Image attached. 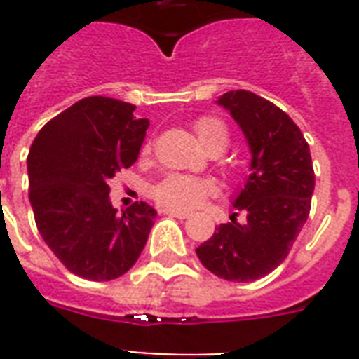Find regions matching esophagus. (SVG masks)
Listing matches in <instances>:
<instances>
[{
	"instance_id": "1",
	"label": "esophagus",
	"mask_w": 359,
	"mask_h": 359,
	"mask_svg": "<svg viewBox=\"0 0 359 359\" xmlns=\"http://www.w3.org/2000/svg\"><path fill=\"white\" fill-rule=\"evenodd\" d=\"M163 214H168V216H173V218L179 219H186L190 216L188 210H179V208H163Z\"/></svg>"
}]
</instances>
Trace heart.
Instances as JSON below:
<instances>
[{
  "label": "heart",
  "instance_id": "heart-1",
  "mask_svg": "<svg viewBox=\"0 0 359 359\" xmlns=\"http://www.w3.org/2000/svg\"><path fill=\"white\" fill-rule=\"evenodd\" d=\"M196 135L205 151L225 149L229 135L227 130L216 119H199L196 123ZM210 194L208 182L194 179L188 175H169L154 188V197L171 208H194L201 205L203 199Z\"/></svg>",
  "mask_w": 359,
  "mask_h": 359
}]
</instances>
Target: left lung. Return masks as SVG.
<instances>
[{
  "mask_svg": "<svg viewBox=\"0 0 359 359\" xmlns=\"http://www.w3.org/2000/svg\"><path fill=\"white\" fill-rule=\"evenodd\" d=\"M216 104L250 147V177L233 201L245 218L231 214L196 253L214 276L248 283L278 268L306 225L315 190L311 152L294 121L255 93L229 91Z\"/></svg>",
  "mask_w": 359,
  "mask_h": 359,
  "instance_id": "left-lung-1",
  "label": "left lung"
}]
</instances>
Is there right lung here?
<instances>
[{"mask_svg": "<svg viewBox=\"0 0 359 359\" xmlns=\"http://www.w3.org/2000/svg\"><path fill=\"white\" fill-rule=\"evenodd\" d=\"M134 109L115 98H83L44 124L27 154L36 229L83 279L111 281L128 272L156 218L143 201L121 212L109 201V179L137 160L149 128Z\"/></svg>", "mask_w": 359, "mask_h": 359, "instance_id": "add662e5", "label": "right lung"}]
</instances>
